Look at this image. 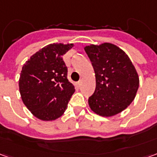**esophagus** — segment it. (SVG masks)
Returning <instances> with one entry per match:
<instances>
[{
    "label": "esophagus",
    "instance_id": "obj_1",
    "mask_svg": "<svg viewBox=\"0 0 157 157\" xmlns=\"http://www.w3.org/2000/svg\"><path fill=\"white\" fill-rule=\"evenodd\" d=\"M82 80H81V81H79V82H77V84H76V85L78 86H80L82 85Z\"/></svg>",
    "mask_w": 157,
    "mask_h": 157
}]
</instances>
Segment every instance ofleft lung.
<instances>
[{"mask_svg": "<svg viewBox=\"0 0 157 157\" xmlns=\"http://www.w3.org/2000/svg\"><path fill=\"white\" fill-rule=\"evenodd\" d=\"M94 69L96 89L88 98L92 112L102 117L118 114L131 103L139 88L138 73L123 49L110 43L86 46Z\"/></svg>", "mask_w": 157, "mask_h": 157, "instance_id": "left-lung-1", "label": "left lung"}]
</instances>
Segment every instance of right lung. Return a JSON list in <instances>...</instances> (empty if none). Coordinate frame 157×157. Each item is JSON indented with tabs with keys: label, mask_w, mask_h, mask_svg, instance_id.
<instances>
[{
	"label": "right lung",
	"mask_w": 157,
	"mask_h": 157,
	"mask_svg": "<svg viewBox=\"0 0 157 157\" xmlns=\"http://www.w3.org/2000/svg\"><path fill=\"white\" fill-rule=\"evenodd\" d=\"M73 44H50L33 55L23 65L19 91L24 105L43 121L59 118L67 109L75 86L67 79L62 56Z\"/></svg>",
	"instance_id": "right-lung-1"
}]
</instances>
